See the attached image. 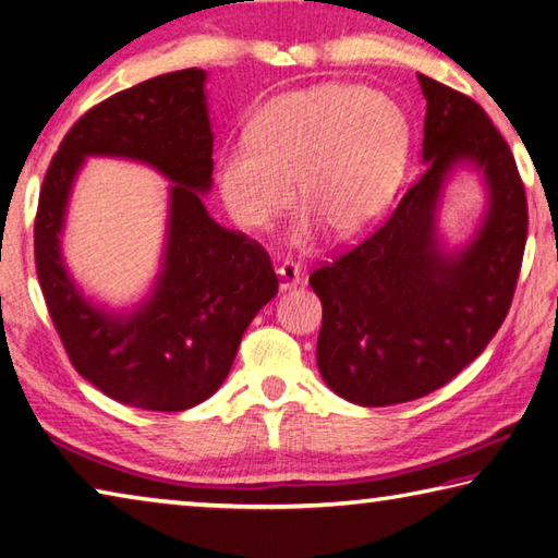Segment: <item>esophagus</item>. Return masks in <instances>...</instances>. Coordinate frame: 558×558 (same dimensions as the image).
I'll return each mask as SVG.
<instances>
[{"label": "esophagus", "instance_id": "1", "mask_svg": "<svg viewBox=\"0 0 558 558\" xmlns=\"http://www.w3.org/2000/svg\"><path fill=\"white\" fill-rule=\"evenodd\" d=\"M277 277H279V289L287 291L301 283V269L299 265H293V262H283V265L277 269Z\"/></svg>", "mask_w": 558, "mask_h": 558}]
</instances>
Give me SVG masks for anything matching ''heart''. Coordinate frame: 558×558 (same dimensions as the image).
Wrapping results in <instances>:
<instances>
[{
	"label": "heart",
	"instance_id": "b5f03b06",
	"mask_svg": "<svg viewBox=\"0 0 558 558\" xmlns=\"http://www.w3.org/2000/svg\"><path fill=\"white\" fill-rule=\"evenodd\" d=\"M408 155V123L384 92L328 82L279 94L247 125V141L218 155L228 216L265 230L299 202L335 240L366 233L391 202Z\"/></svg>",
	"mask_w": 558,
	"mask_h": 558
}]
</instances>
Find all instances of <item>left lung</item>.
Returning <instances> with one entry per match:
<instances>
[{
  "mask_svg": "<svg viewBox=\"0 0 558 558\" xmlns=\"http://www.w3.org/2000/svg\"><path fill=\"white\" fill-rule=\"evenodd\" d=\"M417 82L427 99L425 174L376 233L308 279L323 303V381L366 408L433 393L486 350L510 311L527 243V196L488 113L447 84ZM457 166L484 174L489 208L475 238L447 251L436 211Z\"/></svg>",
  "mask_w": 558,
  "mask_h": 558,
  "instance_id": "left-lung-1",
  "label": "left lung"
}]
</instances>
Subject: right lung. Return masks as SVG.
<instances>
[{"mask_svg": "<svg viewBox=\"0 0 558 558\" xmlns=\"http://www.w3.org/2000/svg\"><path fill=\"white\" fill-rule=\"evenodd\" d=\"M204 84L198 68L167 72L84 113L48 167L34 228L38 281L72 366L113 401L160 413L218 391L247 325L279 291L267 250L218 226L202 202L214 184ZM87 156L143 161L173 184L161 275L131 312L84 298L61 259L71 184Z\"/></svg>", "mask_w": 558, "mask_h": 558, "instance_id": "obj_1", "label": "right lung"}]
</instances>
